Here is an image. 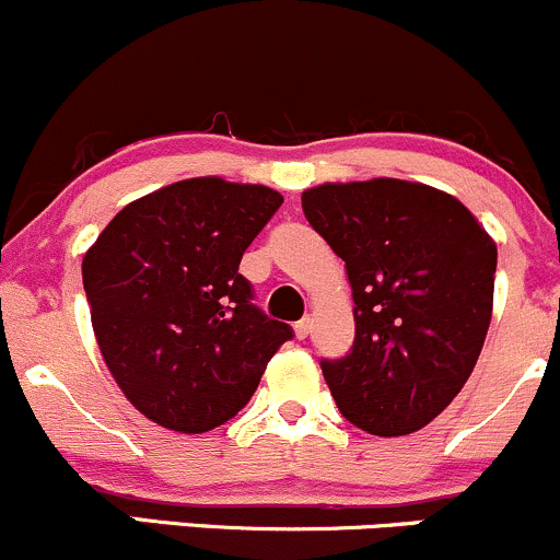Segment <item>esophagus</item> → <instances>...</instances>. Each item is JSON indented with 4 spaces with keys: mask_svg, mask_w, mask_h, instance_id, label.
Instances as JSON below:
<instances>
[{
    "mask_svg": "<svg viewBox=\"0 0 560 560\" xmlns=\"http://www.w3.org/2000/svg\"><path fill=\"white\" fill-rule=\"evenodd\" d=\"M310 330H312V319L310 317L299 319V323H296V338H299V341H304V338L310 336Z\"/></svg>",
    "mask_w": 560,
    "mask_h": 560,
    "instance_id": "obj_1",
    "label": "esophagus"
}]
</instances>
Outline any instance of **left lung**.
Listing matches in <instances>:
<instances>
[{
	"instance_id": "left-lung-1",
	"label": "left lung",
	"mask_w": 560,
	"mask_h": 560,
	"mask_svg": "<svg viewBox=\"0 0 560 560\" xmlns=\"http://www.w3.org/2000/svg\"><path fill=\"white\" fill-rule=\"evenodd\" d=\"M301 209L354 293L349 354L319 362L338 410L375 436L423 429L479 360L498 246L460 200L418 182L323 185Z\"/></svg>"
}]
</instances>
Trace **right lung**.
Segmentation results:
<instances>
[{
  "mask_svg": "<svg viewBox=\"0 0 560 560\" xmlns=\"http://www.w3.org/2000/svg\"><path fill=\"white\" fill-rule=\"evenodd\" d=\"M282 206L264 185L174 182L113 217L81 264L92 328L127 399L163 429L235 418L293 328L237 272Z\"/></svg>",
  "mask_w": 560,
  "mask_h": 560,
  "instance_id": "add662e5",
  "label": "right lung"
}]
</instances>
